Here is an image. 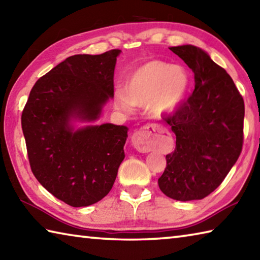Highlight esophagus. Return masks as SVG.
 I'll list each match as a JSON object with an SVG mask.
<instances>
[{
    "label": "esophagus",
    "instance_id": "1",
    "mask_svg": "<svg viewBox=\"0 0 260 260\" xmlns=\"http://www.w3.org/2000/svg\"><path fill=\"white\" fill-rule=\"evenodd\" d=\"M163 131L156 124H147L136 131L131 137V143L137 151L148 153L158 147Z\"/></svg>",
    "mask_w": 260,
    "mask_h": 260
}]
</instances>
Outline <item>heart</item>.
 <instances>
[{
    "instance_id": "b5f03b06",
    "label": "heart",
    "mask_w": 260,
    "mask_h": 260,
    "mask_svg": "<svg viewBox=\"0 0 260 260\" xmlns=\"http://www.w3.org/2000/svg\"><path fill=\"white\" fill-rule=\"evenodd\" d=\"M189 84L185 67L161 60L147 61L131 72L125 90L116 91L114 106L123 112H131L135 106L151 107L155 116H171L183 106Z\"/></svg>"
}]
</instances>
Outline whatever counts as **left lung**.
Instances as JSON below:
<instances>
[{
    "label": "left lung",
    "instance_id": "8db88e82",
    "mask_svg": "<svg viewBox=\"0 0 260 260\" xmlns=\"http://www.w3.org/2000/svg\"><path fill=\"white\" fill-rule=\"evenodd\" d=\"M194 72L195 89L167 123L176 135L158 187L177 201L201 200L219 186L242 151L244 102L227 72L192 44L169 48Z\"/></svg>",
    "mask_w": 260,
    "mask_h": 260
}]
</instances>
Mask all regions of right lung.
Segmentation results:
<instances>
[{"mask_svg": "<svg viewBox=\"0 0 260 260\" xmlns=\"http://www.w3.org/2000/svg\"><path fill=\"white\" fill-rule=\"evenodd\" d=\"M121 52L68 57L36 82L22 112L35 178L71 207H88L106 197L124 160L129 127L91 124L114 97Z\"/></svg>", "mask_w": 260, "mask_h": 260, "instance_id": "1", "label": "right lung"}]
</instances>
